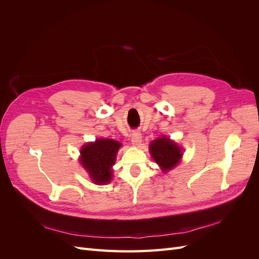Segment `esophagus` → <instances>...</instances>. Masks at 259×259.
<instances>
[{"label": "esophagus", "mask_w": 259, "mask_h": 259, "mask_svg": "<svg viewBox=\"0 0 259 259\" xmlns=\"http://www.w3.org/2000/svg\"><path fill=\"white\" fill-rule=\"evenodd\" d=\"M142 139H143V137L139 132H134L132 134V143L134 145H136V146L140 145V143H142Z\"/></svg>", "instance_id": "1"}]
</instances>
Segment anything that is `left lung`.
<instances>
[{
    "instance_id": "left-lung-1",
    "label": "left lung",
    "mask_w": 259,
    "mask_h": 259,
    "mask_svg": "<svg viewBox=\"0 0 259 259\" xmlns=\"http://www.w3.org/2000/svg\"><path fill=\"white\" fill-rule=\"evenodd\" d=\"M150 152L153 160L162 167L163 171H167L175 167L182 158V150L168 138H156L150 145Z\"/></svg>"
}]
</instances>
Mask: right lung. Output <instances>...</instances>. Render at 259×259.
<instances>
[{"instance_id": "add662e5", "label": "right lung", "mask_w": 259, "mask_h": 259, "mask_svg": "<svg viewBox=\"0 0 259 259\" xmlns=\"http://www.w3.org/2000/svg\"><path fill=\"white\" fill-rule=\"evenodd\" d=\"M121 144L112 139H97L85 145L81 150V164L93 182L104 185L110 182L112 165Z\"/></svg>"}]
</instances>
